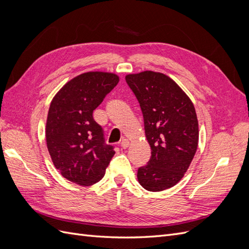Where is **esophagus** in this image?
Wrapping results in <instances>:
<instances>
[{
  "instance_id": "obj_1",
  "label": "esophagus",
  "mask_w": 249,
  "mask_h": 249,
  "mask_svg": "<svg viewBox=\"0 0 249 249\" xmlns=\"http://www.w3.org/2000/svg\"><path fill=\"white\" fill-rule=\"evenodd\" d=\"M129 145H130V141L127 139H123L122 142H120V146H122L124 149L129 147Z\"/></svg>"
}]
</instances>
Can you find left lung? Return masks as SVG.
I'll use <instances>...</instances> for the list:
<instances>
[{
  "label": "left lung",
  "instance_id": "obj_1",
  "mask_svg": "<svg viewBox=\"0 0 249 249\" xmlns=\"http://www.w3.org/2000/svg\"><path fill=\"white\" fill-rule=\"evenodd\" d=\"M140 104L152 157L137 172L148 191L177 185L189 168L198 145V120L190 97L166 74L152 71L125 76Z\"/></svg>",
  "mask_w": 249,
  "mask_h": 249
}]
</instances>
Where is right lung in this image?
<instances>
[{
	"label": "right lung",
	"instance_id": "right-lung-1",
	"mask_svg": "<svg viewBox=\"0 0 249 249\" xmlns=\"http://www.w3.org/2000/svg\"><path fill=\"white\" fill-rule=\"evenodd\" d=\"M118 82L113 72L88 71L67 82L53 97L47 146L53 164L72 183L91 186L100 182L115 154L105 144L103 129L92 113Z\"/></svg>",
	"mask_w": 249,
	"mask_h": 249
}]
</instances>
